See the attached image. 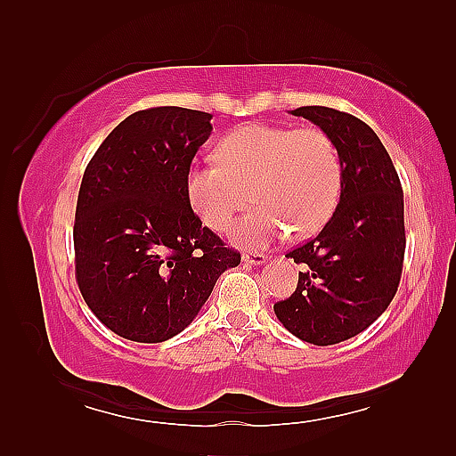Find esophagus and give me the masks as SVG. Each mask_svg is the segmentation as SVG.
Masks as SVG:
<instances>
[{"label":"esophagus","instance_id":"esophagus-1","mask_svg":"<svg viewBox=\"0 0 456 456\" xmlns=\"http://www.w3.org/2000/svg\"><path fill=\"white\" fill-rule=\"evenodd\" d=\"M268 260L266 255H258V253H243V263L247 265H255V266H263Z\"/></svg>","mask_w":456,"mask_h":456}]
</instances>
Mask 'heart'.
Wrapping results in <instances>:
<instances>
[{"mask_svg":"<svg viewBox=\"0 0 456 456\" xmlns=\"http://www.w3.org/2000/svg\"><path fill=\"white\" fill-rule=\"evenodd\" d=\"M217 162L191 164L186 198L203 225L225 231L248 208L249 191L260 203L233 233L243 247H266L289 233L322 229L341 196L343 164L337 144L322 129L248 123L217 144Z\"/></svg>","mask_w":456,"mask_h":456,"instance_id":"b5f03b06","label":"heart"}]
</instances>
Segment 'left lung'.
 I'll return each mask as SVG.
<instances>
[{
	"instance_id": "left-lung-1",
	"label": "left lung",
	"mask_w": 456,
	"mask_h": 456,
	"mask_svg": "<svg viewBox=\"0 0 456 456\" xmlns=\"http://www.w3.org/2000/svg\"><path fill=\"white\" fill-rule=\"evenodd\" d=\"M337 144L341 198L322 233L286 256L304 266L296 292L274 304L289 333L327 346L346 341L380 317L398 292L403 253V191L388 151L354 115L323 105L292 111Z\"/></svg>"
}]
</instances>
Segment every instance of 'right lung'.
Returning <instances> with one entry per match:
<instances>
[{
    "instance_id": "obj_1",
    "label": "right lung",
    "mask_w": 456,
    "mask_h": 456,
    "mask_svg": "<svg viewBox=\"0 0 456 456\" xmlns=\"http://www.w3.org/2000/svg\"><path fill=\"white\" fill-rule=\"evenodd\" d=\"M211 118L174 105L133 113L84 172L76 280L94 315L129 341L162 343L183 331L217 278L240 263L186 198V172Z\"/></svg>"
}]
</instances>
